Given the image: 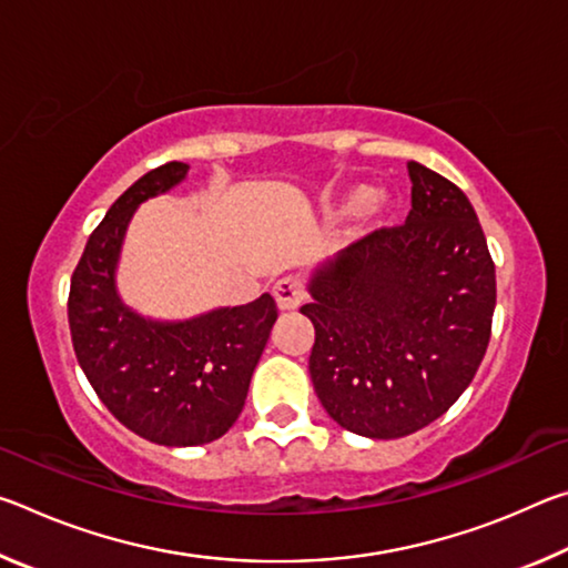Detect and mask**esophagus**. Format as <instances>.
Returning a JSON list of instances; mask_svg holds the SVG:
<instances>
[{
    "label": "esophagus",
    "mask_w": 568,
    "mask_h": 568,
    "mask_svg": "<svg viewBox=\"0 0 568 568\" xmlns=\"http://www.w3.org/2000/svg\"><path fill=\"white\" fill-rule=\"evenodd\" d=\"M273 295L281 311H295V307L303 303V283L297 281V277L287 275L283 281L275 283Z\"/></svg>",
    "instance_id": "obj_1"
}]
</instances>
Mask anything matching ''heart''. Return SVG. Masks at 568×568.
<instances>
[{
	"instance_id": "1",
	"label": "heart",
	"mask_w": 568,
	"mask_h": 568,
	"mask_svg": "<svg viewBox=\"0 0 568 568\" xmlns=\"http://www.w3.org/2000/svg\"><path fill=\"white\" fill-rule=\"evenodd\" d=\"M388 210V195L378 187L361 185L351 192L345 203V220L351 235H365L376 227Z\"/></svg>"
}]
</instances>
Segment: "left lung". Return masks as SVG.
Segmentation results:
<instances>
[{"mask_svg":"<svg viewBox=\"0 0 568 568\" xmlns=\"http://www.w3.org/2000/svg\"><path fill=\"white\" fill-rule=\"evenodd\" d=\"M410 213L341 250L307 283L311 378L328 416L365 438H400L454 406L491 338L496 267L474 205L408 162Z\"/></svg>","mask_w":568,"mask_h":568,"instance_id":"1","label":"left lung"}]
</instances>
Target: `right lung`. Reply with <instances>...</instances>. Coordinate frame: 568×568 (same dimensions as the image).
<instances>
[{"mask_svg":"<svg viewBox=\"0 0 568 568\" xmlns=\"http://www.w3.org/2000/svg\"><path fill=\"white\" fill-rule=\"evenodd\" d=\"M187 170L168 162L114 200L84 245L67 303L90 386L122 426L160 446H203L227 434L277 321L267 293L187 321H152L122 303L118 263L134 210L180 185Z\"/></svg>","mask_w":568,"mask_h":568,"instance_id":"right-lung-1","label":"right lung"}]
</instances>
